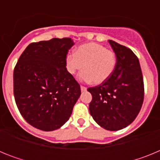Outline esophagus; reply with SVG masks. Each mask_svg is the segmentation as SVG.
<instances>
[{
    "mask_svg": "<svg viewBox=\"0 0 160 160\" xmlns=\"http://www.w3.org/2000/svg\"><path fill=\"white\" fill-rule=\"evenodd\" d=\"M81 90L82 91H86V90H87V87H84V86H81Z\"/></svg>",
    "mask_w": 160,
    "mask_h": 160,
    "instance_id": "esophagus-1",
    "label": "esophagus"
}]
</instances>
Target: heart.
Returning <instances> with one entry per match:
<instances>
[{
	"label": "heart",
	"mask_w": 160,
	"mask_h": 160,
	"mask_svg": "<svg viewBox=\"0 0 160 160\" xmlns=\"http://www.w3.org/2000/svg\"><path fill=\"white\" fill-rule=\"evenodd\" d=\"M116 63V53L94 42L79 46L74 54L67 55L66 59V69L70 74H75L83 66L84 71L79 74V79L93 81L94 84H101L111 77Z\"/></svg>",
	"instance_id": "b5f03b06"
}]
</instances>
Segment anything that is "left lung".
Instances as JSON below:
<instances>
[{
    "instance_id": "obj_1",
    "label": "left lung",
    "mask_w": 160,
    "mask_h": 160,
    "mask_svg": "<svg viewBox=\"0 0 160 160\" xmlns=\"http://www.w3.org/2000/svg\"><path fill=\"white\" fill-rule=\"evenodd\" d=\"M109 43L116 53V66L107 80L87 89L92 95L89 110L102 128L118 131L130 125L140 111L143 78L138 59L132 50L112 40Z\"/></svg>"
}]
</instances>
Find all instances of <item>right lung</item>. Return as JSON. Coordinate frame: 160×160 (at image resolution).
I'll return each instance as SVG.
<instances>
[{"label":"right lung","mask_w":160,"mask_h":160,"mask_svg":"<svg viewBox=\"0 0 160 160\" xmlns=\"http://www.w3.org/2000/svg\"><path fill=\"white\" fill-rule=\"evenodd\" d=\"M71 38L30 43L13 71V94L25 120L42 131L60 128L67 122L81 94L80 85L67 71L66 59Z\"/></svg>","instance_id":"obj_1"}]
</instances>
